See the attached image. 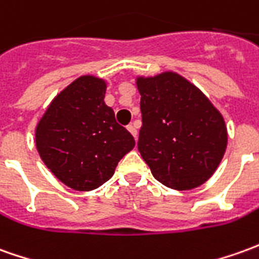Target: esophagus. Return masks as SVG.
I'll use <instances>...</instances> for the list:
<instances>
[{
	"mask_svg": "<svg viewBox=\"0 0 259 259\" xmlns=\"http://www.w3.org/2000/svg\"><path fill=\"white\" fill-rule=\"evenodd\" d=\"M127 130L132 133V136H133L135 139H137V127H136L135 124H129V126H127Z\"/></svg>",
	"mask_w": 259,
	"mask_h": 259,
	"instance_id": "obj_1",
	"label": "esophagus"
}]
</instances>
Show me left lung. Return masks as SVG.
Wrapping results in <instances>:
<instances>
[{"mask_svg": "<svg viewBox=\"0 0 259 259\" xmlns=\"http://www.w3.org/2000/svg\"><path fill=\"white\" fill-rule=\"evenodd\" d=\"M142 95L139 151L155 180L175 191L198 188L227 147L223 115L189 79L174 71L136 77Z\"/></svg>", "mask_w": 259, "mask_h": 259, "instance_id": "1", "label": "left lung"}]
</instances>
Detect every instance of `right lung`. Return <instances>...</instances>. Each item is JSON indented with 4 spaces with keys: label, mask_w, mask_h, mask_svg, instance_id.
I'll list each match as a JSON object with an SVG mask.
<instances>
[{
    "label": "right lung",
    "mask_w": 259,
    "mask_h": 259,
    "mask_svg": "<svg viewBox=\"0 0 259 259\" xmlns=\"http://www.w3.org/2000/svg\"><path fill=\"white\" fill-rule=\"evenodd\" d=\"M106 81L81 75L59 92L36 124L35 143L45 165L79 192L112 178L135 139L105 104Z\"/></svg>",
    "instance_id": "add662e5"
}]
</instances>
